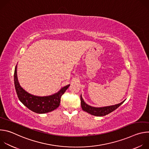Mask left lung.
I'll return each mask as SVG.
<instances>
[{
    "mask_svg": "<svg viewBox=\"0 0 149 149\" xmlns=\"http://www.w3.org/2000/svg\"><path fill=\"white\" fill-rule=\"evenodd\" d=\"M125 101V100H124ZM123 101L120 104L114 105H111L108 106V107H91L90 105H88L86 102L84 101V100L82 98V96L81 95V104L82 109L84 111H86L92 115L95 116H104L105 115H107L109 113L113 112L116 109H117L118 107L124 102Z\"/></svg>",
    "mask_w": 149,
    "mask_h": 149,
    "instance_id": "obj_1",
    "label": "left lung"
}]
</instances>
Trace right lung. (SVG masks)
Returning <instances> with one entry per match:
<instances>
[{
    "instance_id": "add662e5",
    "label": "right lung",
    "mask_w": 149,
    "mask_h": 149,
    "mask_svg": "<svg viewBox=\"0 0 149 149\" xmlns=\"http://www.w3.org/2000/svg\"><path fill=\"white\" fill-rule=\"evenodd\" d=\"M14 84L16 92L20 101L30 110L39 114L51 112L57 109L61 102V98L70 85L63 87L57 93L47 97H38L25 91L19 86L17 78L16 66L14 72Z\"/></svg>"
}]
</instances>
